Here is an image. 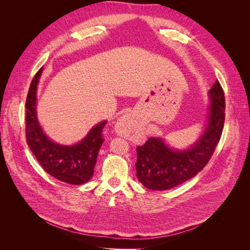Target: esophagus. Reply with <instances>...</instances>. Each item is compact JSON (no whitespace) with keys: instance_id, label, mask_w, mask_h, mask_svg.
<instances>
[{"instance_id":"1","label":"esophagus","mask_w":250,"mask_h":250,"mask_svg":"<svg viewBox=\"0 0 250 250\" xmlns=\"http://www.w3.org/2000/svg\"><path fill=\"white\" fill-rule=\"evenodd\" d=\"M116 131L124 138H133L138 131V125L131 115H125L116 124Z\"/></svg>"}]
</instances>
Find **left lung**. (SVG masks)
<instances>
[{"label":"left lung","mask_w":250,"mask_h":250,"mask_svg":"<svg viewBox=\"0 0 250 250\" xmlns=\"http://www.w3.org/2000/svg\"><path fill=\"white\" fill-rule=\"evenodd\" d=\"M208 94V127L190 149L172 150L155 138L137 147V176L144 187L155 191L169 190L191 179L206 167L220 141L225 120V98L220 82L217 80Z\"/></svg>","instance_id":"1"}]
</instances>
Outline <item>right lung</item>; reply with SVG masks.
Wrapping results in <instances>:
<instances>
[{
	"label": "right lung",
	"instance_id": "1",
	"mask_svg": "<svg viewBox=\"0 0 250 250\" xmlns=\"http://www.w3.org/2000/svg\"><path fill=\"white\" fill-rule=\"evenodd\" d=\"M42 69L35 74L26 99V141L42 169L54 178L70 185L85 184L94 175L106 121L95 126L82 142L62 146L50 141L36 118V87Z\"/></svg>",
	"mask_w": 250,
	"mask_h": 250
}]
</instances>
